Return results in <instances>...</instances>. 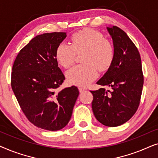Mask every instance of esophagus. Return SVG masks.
Returning <instances> with one entry per match:
<instances>
[{
	"label": "esophagus",
	"instance_id": "obj_1",
	"mask_svg": "<svg viewBox=\"0 0 158 158\" xmlns=\"http://www.w3.org/2000/svg\"><path fill=\"white\" fill-rule=\"evenodd\" d=\"M78 89H79V91H80V93H83V92L85 91V90H86L85 88H82V87H80V88H78Z\"/></svg>",
	"mask_w": 158,
	"mask_h": 158
}]
</instances>
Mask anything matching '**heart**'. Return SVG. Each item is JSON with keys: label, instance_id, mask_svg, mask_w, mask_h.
Instances as JSON below:
<instances>
[{"label": "heart", "instance_id": "1", "mask_svg": "<svg viewBox=\"0 0 158 158\" xmlns=\"http://www.w3.org/2000/svg\"><path fill=\"white\" fill-rule=\"evenodd\" d=\"M84 52L82 62L66 72L70 84L86 86L98 77V70L103 72L111 67L114 59V48L100 32L85 29L75 33L71 37V44L62 42L57 47L55 57L58 63L68 68L75 62L76 53Z\"/></svg>", "mask_w": 158, "mask_h": 158}]
</instances>
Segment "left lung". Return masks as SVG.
<instances>
[{"instance_id":"1","label":"left lung","mask_w":158,"mask_h":158,"mask_svg":"<svg viewBox=\"0 0 158 158\" xmlns=\"http://www.w3.org/2000/svg\"><path fill=\"white\" fill-rule=\"evenodd\" d=\"M113 40L114 59L97 82L111 88L91 90L95 117L106 127H118L129 121L139 107L144 83L139 51L127 34L117 27H107ZM110 94H109L108 93Z\"/></svg>"}]
</instances>
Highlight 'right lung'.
<instances>
[{
	"label": "right lung",
	"mask_w": 158,
	"mask_h": 158,
	"mask_svg": "<svg viewBox=\"0 0 158 158\" xmlns=\"http://www.w3.org/2000/svg\"><path fill=\"white\" fill-rule=\"evenodd\" d=\"M65 32H52L32 39L17 55L11 87L21 110L34 126L49 131L64 128L78 97L76 86L57 92L65 79L55 57Z\"/></svg>",
	"instance_id": "1"
}]
</instances>
